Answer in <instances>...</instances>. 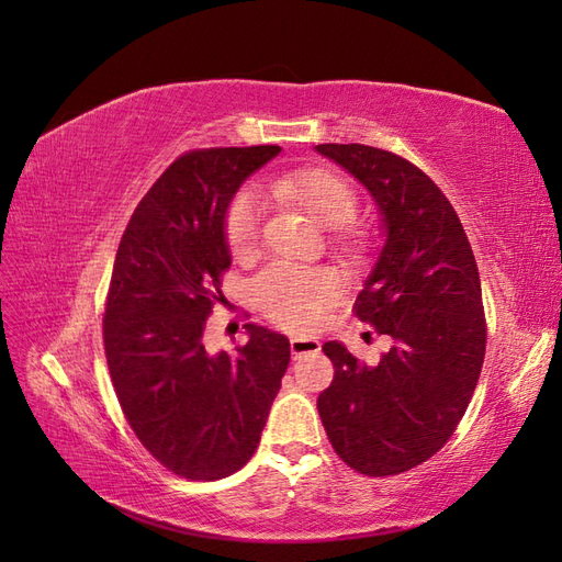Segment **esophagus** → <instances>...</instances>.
<instances>
[{"label": "esophagus", "mask_w": 562, "mask_h": 562, "mask_svg": "<svg viewBox=\"0 0 562 562\" xmlns=\"http://www.w3.org/2000/svg\"><path fill=\"white\" fill-rule=\"evenodd\" d=\"M321 351V342L316 337H293L291 339V353L295 356V359H300V356L304 353H318Z\"/></svg>", "instance_id": "34e87169"}]
</instances>
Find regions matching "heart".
Here are the masks:
<instances>
[{"label": "heart", "mask_w": 562, "mask_h": 562, "mask_svg": "<svg viewBox=\"0 0 562 562\" xmlns=\"http://www.w3.org/2000/svg\"><path fill=\"white\" fill-rule=\"evenodd\" d=\"M274 187L302 203L318 225L345 227L356 215V194L351 187L328 171H307L274 180ZM265 196L258 187H244L227 209L225 236L232 255L248 258L260 236ZM339 293V281L328 269L302 267L291 262L269 265L252 281V300L285 330H312L318 326Z\"/></svg>", "instance_id": "obj_1"}]
</instances>
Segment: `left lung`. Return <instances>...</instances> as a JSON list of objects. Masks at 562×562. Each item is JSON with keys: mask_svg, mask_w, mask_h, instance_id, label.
<instances>
[{"mask_svg": "<svg viewBox=\"0 0 562 562\" xmlns=\"http://www.w3.org/2000/svg\"><path fill=\"white\" fill-rule=\"evenodd\" d=\"M375 201L384 232L356 316L391 337L375 366L342 342L318 415L335 452L366 475L427 462L462 419L485 359L481 277L462 223L419 168L368 145H316Z\"/></svg>", "mask_w": 562, "mask_h": 562, "instance_id": "8db88e82", "label": "left lung"}]
</instances>
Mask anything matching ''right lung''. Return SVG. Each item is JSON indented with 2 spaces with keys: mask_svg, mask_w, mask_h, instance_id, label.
<instances>
[{
  "mask_svg": "<svg viewBox=\"0 0 562 562\" xmlns=\"http://www.w3.org/2000/svg\"><path fill=\"white\" fill-rule=\"evenodd\" d=\"M279 151L182 155L143 196L116 250L103 318L116 398L151 457L192 481L225 479L248 462L291 361L288 337L252 323L234 353L203 345L232 265L227 209Z\"/></svg>",
  "mask_w": 562,
  "mask_h": 562,
  "instance_id": "obj_1",
  "label": "right lung"
}]
</instances>
